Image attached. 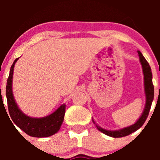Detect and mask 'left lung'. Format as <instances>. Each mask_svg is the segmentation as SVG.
<instances>
[{
    "mask_svg": "<svg viewBox=\"0 0 160 160\" xmlns=\"http://www.w3.org/2000/svg\"><path fill=\"white\" fill-rule=\"evenodd\" d=\"M138 56H139L140 63H141L142 68L143 75H144V91L145 95H146V104H145L144 110H143L139 118L133 125L125 127V128L118 130H108L101 128L95 122L93 118H92V121L95 124L98 130L101 131L102 133L108 135V136L112 137V138H121V137L127 136V135L135 132V131L139 129L147 119L150 108H151L153 98H154V87L152 84V74L151 67H150L149 64L148 63L146 59H145L143 55L142 54L141 52L138 51Z\"/></svg>",
    "mask_w": 160,
    "mask_h": 160,
    "instance_id": "8db88e82",
    "label": "left lung"
}]
</instances>
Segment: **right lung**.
<instances>
[{
    "label": "right lung",
    "mask_w": 160,
    "mask_h": 160,
    "mask_svg": "<svg viewBox=\"0 0 160 160\" xmlns=\"http://www.w3.org/2000/svg\"><path fill=\"white\" fill-rule=\"evenodd\" d=\"M18 59H16L11 66L6 86V97L11 119L20 129L30 136L36 138L51 136L60 129L65 115L66 104H62L51 114L42 118L30 117L22 112L16 103L12 90L14 68Z\"/></svg>",
    "instance_id": "obj_1"
}]
</instances>
